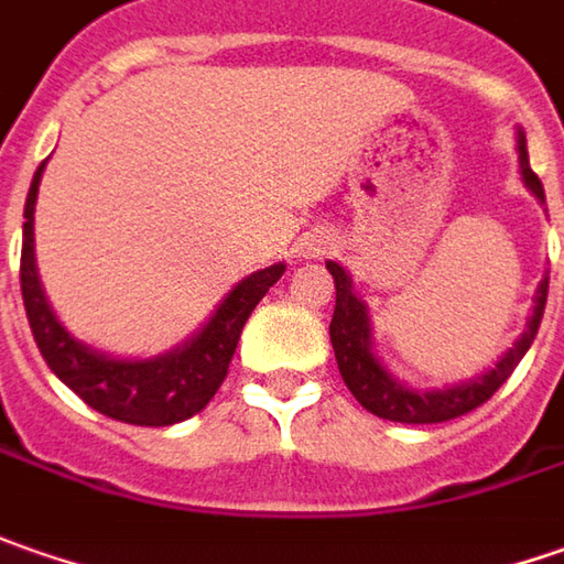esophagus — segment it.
Listing matches in <instances>:
<instances>
[{"instance_id":"esophagus-1","label":"esophagus","mask_w":564,"mask_h":564,"mask_svg":"<svg viewBox=\"0 0 564 564\" xmlns=\"http://www.w3.org/2000/svg\"><path fill=\"white\" fill-rule=\"evenodd\" d=\"M330 240H327V237H312V240H308V243H305V249H308V252H324V249H330Z\"/></svg>"}]
</instances>
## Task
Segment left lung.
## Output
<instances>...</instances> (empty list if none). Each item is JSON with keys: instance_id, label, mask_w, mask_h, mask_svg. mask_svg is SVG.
Wrapping results in <instances>:
<instances>
[{"instance_id": "left-lung-1", "label": "left lung", "mask_w": 564, "mask_h": 564, "mask_svg": "<svg viewBox=\"0 0 564 564\" xmlns=\"http://www.w3.org/2000/svg\"><path fill=\"white\" fill-rule=\"evenodd\" d=\"M518 165H521L524 186L534 193L540 203H546L543 184H540V177L531 171V162H528V140H524L521 130H518ZM327 271L334 274V286H337V305H334V318H330V343H334V356H337L343 383L349 387V393L359 399L371 415L399 421V424H440V421L468 415V412H475L477 405H484L509 380V375L518 368V361L524 359V352L531 349L536 327L543 321L546 293H550V278H543L540 286H536L534 312L528 318V330L514 340V346L502 359L496 361V368L484 371L475 380L456 383V387L412 390L402 380L393 378L375 356L368 305L352 293V281H349L346 268H340L337 262H327Z\"/></svg>"}]
</instances>
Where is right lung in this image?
<instances>
[{"mask_svg":"<svg viewBox=\"0 0 564 564\" xmlns=\"http://www.w3.org/2000/svg\"><path fill=\"white\" fill-rule=\"evenodd\" d=\"M46 162L36 167L24 205V246H21V296L28 308L30 330L43 359L55 378L70 387L89 409L102 415L140 424V427H167L203 412L208 399L218 393L227 378L243 324L264 293L281 281L286 264H271L237 283L203 330L193 334L184 346L155 359H115L87 343L74 340L46 302L43 283L33 259V212Z\"/></svg>","mask_w":564,"mask_h":564,"instance_id":"right-lung-1","label":"right lung"}]
</instances>
